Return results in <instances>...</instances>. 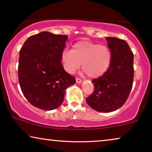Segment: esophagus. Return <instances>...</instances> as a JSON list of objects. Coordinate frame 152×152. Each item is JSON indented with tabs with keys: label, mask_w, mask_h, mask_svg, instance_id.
Segmentation results:
<instances>
[{
	"label": "esophagus",
	"mask_w": 152,
	"mask_h": 152,
	"mask_svg": "<svg viewBox=\"0 0 152 152\" xmlns=\"http://www.w3.org/2000/svg\"><path fill=\"white\" fill-rule=\"evenodd\" d=\"M82 82V80H81L80 78H79V77H76V82L77 83V84H80V83H81Z\"/></svg>",
	"instance_id": "esophagus-1"
}]
</instances>
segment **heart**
<instances>
[{
  "label": "heart",
  "instance_id": "obj_1",
  "mask_svg": "<svg viewBox=\"0 0 152 152\" xmlns=\"http://www.w3.org/2000/svg\"><path fill=\"white\" fill-rule=\"evenodd\" d=\"M111 50L107 45L88 41H80L72 45V50H64L61 59L64 69L73 74L80 68L91 78L102 75L111 62Z\"/></svg>",
  "mask_w": 152,
  "mask_h": 152
}]
</instances>
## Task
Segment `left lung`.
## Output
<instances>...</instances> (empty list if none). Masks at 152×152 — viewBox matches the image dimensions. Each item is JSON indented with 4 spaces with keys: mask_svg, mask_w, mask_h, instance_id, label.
Segmentation results:
<instances>
[{
    "mask_svg": "<svg viewBox=\"0 0 152 152\" xmlns=\"http://www.w3.org/2000/svg\"><path fill=\"white\" fill-rule=\"evenodd\" d=\"M112 58L102 76L92 80L94 91L86 98L93 109L99 112L114 111L125 103L134 82V54L128 43L115 37H106Z\"/></svg>",
    "mask_w": 152,
    "mask_h": 152,
    "instance_id": "left-lung-1",
    "label": "left lung"
}]
</instances>
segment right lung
<instances>
[{
  "instance_id": "obj_1",
  "label": "right lung",
  "mask_w": 152,
  "mask_h": 152,
  "mask_svg": "<svg viewBox=\"0 0 152 152\" xmlns=\"http://www.w3.org/2000/svg\"><path fill=\"white\" fill-rule=\"evenodd\" d=\"M67 39V35L42 32L29 37L20 50L18 82L23 94L35 107L57 109L68 87L76 82L61 62Z\"/></svg>"
}]
</instances>
